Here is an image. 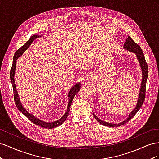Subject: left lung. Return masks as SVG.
<instances>
[{
    "instance_id": "obj_1",
    "label": "left lung",
    "mask_w": 159,
    "mask_h": 159,
    "mask_svg": "<svg viewBox=\"0 0 159 159\" xmlns=\"http://www.w3.org/2000/svg\"><path fill=\"white\" fill-rule=\"evenodd\" d=\"M123 48L126 50H128L129 52H131L133 53H134L135 54L138 61L139 62V64H140V66L141 68V71H142V81H141V88H140V91H139V98L137 100V103L135 108H134L132 111L130 113L129 117L123 121L121 123H110L108 122H105L103 121H102V120L99 119L96 115L93 113L94 117L95 119L100 123L102 124V125L104 126H107V127H117L119 126L123 125L127 123L129 121H130L133 117L134 115H135L138 111L139 110L142 106V105L144 103V101H145V91H146V84H147V77H148V66L146 62L145 58V56L143 54V52L141 50V48L139 46L137 43L134 42V41L132 39V38L128 36L125 43L124 44L123 46Z\"/></svg>"
}]
</instances>
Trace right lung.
Listing matches in <instances>:
<instances>
[{"label":"right lung","mask_w":159,"mask_h":159,"mask_svg":"<svg viewBox=\"0 0 159 159\" xmlns=\"http://www.w3.org/2000/svg\"><path fill=\"white\" fill-rule=\"evenodd\" d=\"M42 36L40 35H33L32 36L29 40H28L25 44H24L21 48H20L16 52L15 54L14 55V57H13V62H12V68L11 70V82L12 84V88H13V92H14V102H15V104L16 105L17 108L18 109L19 111L25 115V116L30 120V121H32V123H34V124L40 126V127H42L44 128H48V129H52V128H55L58 127L61 125L63 123L65 120L68 117V115H69V112L70 110V106L71 104L72 103V101H73V99L74 98L75 95L78 92L79 90L80 89V87H81V84L78 83L75 84V85H74L72 87L68 92V99H69V102H68V107H67V110L66 112L65 113V114L62 116V117H61L60 119L57 120V121H54V122H52V123H46L42 120H40L39 118H38L36 117H35L34 115H33L32 114H30L28 113L27 111L25 109V108L22 106V105L21 104L20 98H19L18 94L16 91V85H15V82H14V74H15V70H16V60L20 57L24 52H25L27 49L29 47L31 44L32 43V42L36 38H40Z\"/></svg>","instance_id":"obj_1"}]
</instances>
